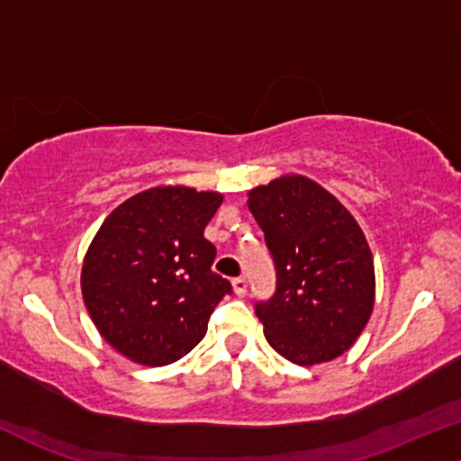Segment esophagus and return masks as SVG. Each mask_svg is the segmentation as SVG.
<instances>
[{
    "mask_svg": "<svg viewBox=\"0 0 461 461\" xmlns=\"http://www.w3.org/2000/svg\"><path fill=\"white\" fill-rule=\"evenodd\" d=\"M231 287H234V294L242 298V295H247V278L244 276L234 278V281H231Z\"/></svg>",
    "mask_w": 461,
    "mask_h": 461,
    "instance_id": "esophagus-1",
    "label": "esophagus"
}]
</instances>
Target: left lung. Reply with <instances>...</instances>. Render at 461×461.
<instances>
[{"label":"left lung","instance_id":"obj_1","mask_svg":"<svg viewBox=\"0 0 461 461\" xmlns=\"http://www.w3.org/2000/svg\"><path fill=\"white\" fill-rule=\"evenodd\" d=\"M276 267V289L258 302L270 347L298 366L336 359L357 340L375 306V264L351 212L321 185L281 176L249 191Z\"/></svg>","mask_w":461,"mask_h":461}]
</instances>
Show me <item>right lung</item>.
<instances>
[{
  "label": "right lung",
  "mask_w": 461,
  "mask_h": 461,
  "mask_svg": "<svg viewBox=\"0 0 461 461\" xmlns=\"http://www.w3.org/2000/svg\"><path fill=\"white\" fill-rule=\"evenodd\" d=\"M223 195L155 187L104 221L85 255V306L110 347L142 366H166L206 336L214 306L231 294L203 238Z\"/></svg>",
  "instance_id": "1"
}]
</instances>
